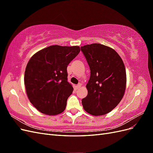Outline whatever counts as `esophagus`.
I'll return each mask as SVG.
<instances>
[{
    "label": "esophagus",
    "mask_w": 153,
    "mask_h": 153,
    "mask_svg": "<svg viewBox=\"0 0 153 153\" xmlns=\"http://www.w3.org/2000/svg\"><path fill=\"white\" fill-rule=\"evenodd\" d=\"M81 86H82V84H80V83H79V84L76 85V89H79L80 87H81Z\"/></svg>",
    "instance_id": "esophagus-1"
}]
</instances>
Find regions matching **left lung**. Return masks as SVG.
Instances as JSON below:
<instances>
[{
    "label": "left lung",
    "instance_id": "1",
    "mask_svg": "<svg viewBox=\"0 0 153 153\" xmlns=\"http://www.w3.org/2000/svg\"><path fill=\"white\" fill-rule=\"evenodd\" d=\"M91 70L86 87L88 94L82 103L87 113L102 115L112 111L121 101L126 85V74L121 57L103 45L81 47Z\"/></svg>",
    "mask_w": 153,
    "mask_h": 153
}]
</instances>
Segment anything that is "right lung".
I'll use <instances>...</instances> for the list:
<instances>
[{
  "mask_svg": "<svg viewBox=\"0 0 153 153\" xmlns=\"http://www.w3.org/2000/svg\"><path fill=\"white\" fill-rule=\"evenodd\" d=\"M80 51L78 46L52 45L36 53L25 68L24 83L30 103L40 112L62 113L73 91L67 67Z\"/></svg>",
  "mask_w": 153,
  "mask_h": 153,
  "instance_id": "right-lung-1",
  "label": "right lung"
}]
</instances>
